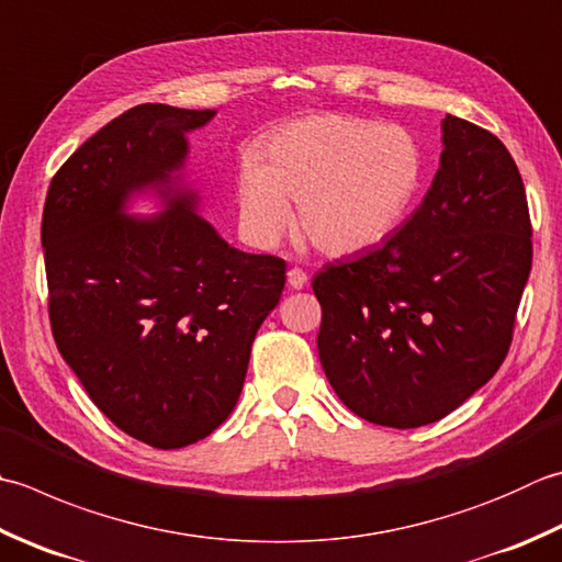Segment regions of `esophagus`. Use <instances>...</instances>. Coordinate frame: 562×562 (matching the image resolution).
<instances>
[{"label":"esophagus","instance_id":"34e87169","mask_svg":"<svg viewBox=\"0 0 562 562\" xmlns=\"http://www.w3.org/2000/svg\"><path fill=\"white\" fill-rule=\"evenodd\" d=\"M306 282H310V278H306V272L304 270H300V268H292L290 272H288V284L292 290H304L306 288Z\"/></svg>","mask_w":562,"mask_h":562}]
</instances>
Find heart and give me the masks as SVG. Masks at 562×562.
<instances>
[{"mask_svg":"<svg viewBox=\"0 0 562 562\" xmlns=\"http://www.w3.org/2000/svg\"><path fill=\"white\" fill-rule=\"evenodd\" d=\"M424 153L406 128L356 116H312L270 136L238 170V222L274 246L292 222L326 256H350L400 228L422 190Z\"/></svg>","mask_w":562,"mask_h":562,"instance_id":"heart-1","label":"heart"}]
</instances>
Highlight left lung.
<instances>
[{"mask_svg":"<svg viewBox=\"0 0 562 562\" xmlns=\"http://www.w3.org/2000/svg\"><path fill=\"white\" fill-rule=\"evenodd\" d=\"M419 209L380 246L326 266L318 360L350 412L392 428L443 419L507 358L531 272L519 168L490 131L450 116Z\"/></svg>","mask_w":562,"mask_h":562,"instance_id":"1","label":"left lung"}]
</instances>
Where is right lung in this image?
<instances>
[{
    "mask_svg": "<svg viewBox=\"0 0 562 562\" xmlns=\"http://www.w3.org/2000/svg\"><path fill=\"white\" fill-rule=\"evenodd\" d=\"M216 109L138 104L55 172L43 206L55 346L90 400L153 448L196 443L234 412L284 260L216 234L184 180L192 131ZM153 195L161 212H127Z\"/></svg>",
    "mask_w": 562,
    "mask_h": 562,
    "instance_id": "add662e5",
    "label": "right lung"
}]
</instances>
